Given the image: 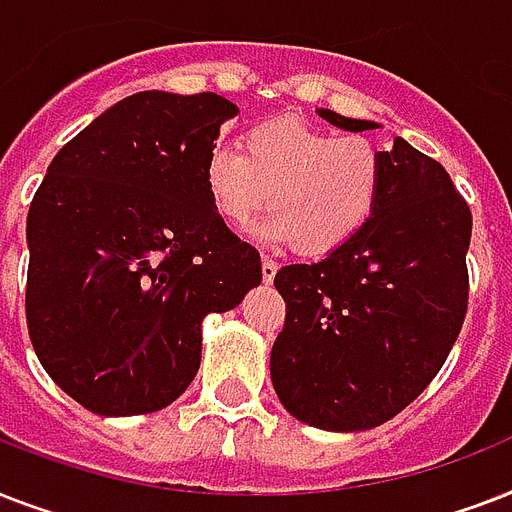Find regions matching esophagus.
<instances>
[{"instance_id":"34e87169","label":"esophagus","mask_w":512,"mask_h":512,"mask_svg":"<svg viewBox=\"0 0 512 512\" xmlns=\"http://www.w3.org/2000/svg\"><path fill=\"white\" fill-rule=\"evenodd\" d=\"M276 271H279V263H273L271 257L263 255V281H268V284H271V281L276 279Z\"/></svg>"}]
</instances>
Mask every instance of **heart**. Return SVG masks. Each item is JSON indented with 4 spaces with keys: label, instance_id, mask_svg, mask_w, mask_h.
I'll return each instance as SVG.
<instances>
[{
    "label": "heart",
    "instance_id": "heart-1",
    "mask_svg": "<svg viewBox=\"0 0 512 512\" xmlns=\"http://www.w3.org/2000/svg\"><path fill=\"white\" fill-rule=\"evenodd\" d=\"M382 177L372 140L337 138L295 116L255 124L244 151L220 146L204 162V188L225 223L247 225L268 199L273 217L260 236L300 255H327L353 239L377 207Z\"/></svg>",
    "mask_w": 512,
    "mask_h": 512
}]
</instances>
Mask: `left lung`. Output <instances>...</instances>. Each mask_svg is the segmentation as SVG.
Wrapping results in <instances>:
<instances>
[{"label": "left lung", "mask_w": 512, "mask_h": 512, "mask_svg": "<svg viewBox=\"0 0 512 512\" xmlns=\"http://www.w3.org/2000/svg\"><path fill=\"white\" fill-rule=\"evenodd\" d=\"M342 130L377 124L319 111ZM369 223L319 263L284 265L287 319L271 350L281 404L313 428H377L428 388L468 313L473 215L449 172L404 138L380 151Z\"/></svg>", "instance_id": "1"}]
</instances>
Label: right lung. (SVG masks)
Returning a JSON list of instances; mask_svg holds the SVG:
<instances>
[{
	"label": "right lung",
	"instance_id": "right-lung-1",
	"mask_svg": "<svg viewBox=\"0 0 512 512\" xmlns=\"http://www.w3.org/2000/svg\"><path fill=\"white\" fill-rule=\"evenodd\" d=\"M215 92L148 90L60 148L28 207L26 321L36 356L103 417L159 412L201 364V321L263 281L204 188Z\"/></svg>",
	"mask_w": 512,
	"mask_h": 512
}]
</instances>
